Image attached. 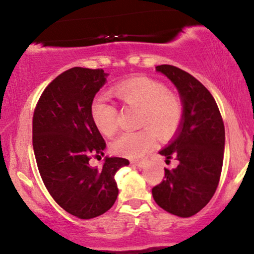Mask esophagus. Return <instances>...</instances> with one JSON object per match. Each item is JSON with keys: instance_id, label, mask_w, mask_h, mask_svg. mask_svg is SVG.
I'll return each instance as SVG.
<instances>
[{"instance_id": "esophagus-1", "label": "esophagus", "mask_w": 254, "mask_h": 254, "mask_svg": "<svg viewBox=\"0 0 254 254\" xmlns=\"http://www.w3.org/2000/svg\"><path fill=\"white\" fill-rule=\"evenodd\" d=\"M131 164L137 166V167H144L147 165V160H141V161H131Z\"/></svg>"}]
</instances>
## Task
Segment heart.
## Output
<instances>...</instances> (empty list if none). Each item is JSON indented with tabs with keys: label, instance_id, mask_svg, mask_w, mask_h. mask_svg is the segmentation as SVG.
<instances>
[{
	"label": "heart",
	"instance_id": "heart-1",
	"mask_svg": "<svg viewBox=\"0 0 254 254\" xmlns=\"http://www.w3.org/2000/svg\"><path fill=\"white\" fill-rule=\"evenodd\" d=\"M111 95L127 109L138 111L135 132H124L113 142V153L129 159L144 156L155 144V135L162 141L177 133L184 118V104L177 93L154 78L137 76L113 86ZM90 117L99 132L112 136L117 130L118 110L103 98L90 106Z\"/></svg>",
	"mask_w": 254,
	"mask_h": 254
}]
</instances>
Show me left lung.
<instances>
[{
  "mask_svg": "<svg viewBox=\"0 0 254 254\" xmlns=\"http://www.w3.org/2000/svg\"><path fill=\"white\" fill-rule=\"evenodd\" d=\"M156 71L177 87L184 104L183 123L161 155L178 160L165 168V179L151 193L157 205L179 217L200 211L216 191L223 165L224 125L211 93L196 77L174 65L162 64Z\"/></svg>",
  "mask_w": 254,
  "mask_h": 254,
  "instance_id": "left-lung-1",
  "label": "left lung"
}]
</instances>
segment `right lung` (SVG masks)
Instances as JSON below:
<instances>
[{"label": "right lung", "instance_id": "obj_1", "mask_svg": "<svg viewBox=\"0 0 254 254\" xmlns=\"http://www.w3.org/2000/svg\"><path fill=\"white\" fill-rule=\"evenodd\" d=\"M106 76L103 69L81 66L62 72L44 89L33 113L32 142L44 185L61 208L82 220L111 209L118 196L115 174L129 165L107 156L103 168L89 165L106 148L90 117Z\"/></svg>", "mask_w": 254, "mask_h": 254}]
</instances>
